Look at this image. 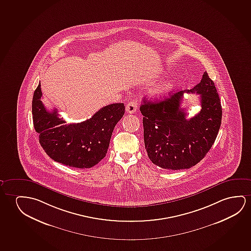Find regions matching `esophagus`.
<instances>
[{
  "label": "esophagus",
  "mask_w": 251,
  "mask_h": 251,
  "mask_svg": "<svg viewBox=\"0 0 251 251\" xmlns=\"http://www.w3.org/2000/svg\"><path fill=\"white\" fill-rule=\"evenodd\" d=\"M137 109H138V105H137V102H135V101L128 102L126 106V111L129 114H134L136 112Z\"/></svg>",
  "instance_id": "obj_1"
}]
</instances>
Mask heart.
<instances>
[{"mask_svg":"<svg viewBox=\"0 0 251 251\" xmlns=\"http://www.w3.org/2000/svg\"><path fill=\"white\" fill-rule=\"evenodd\" d=\"M173 86H174L173 82H170V81L165 82L163 84H160L157 87L154 88L153 93L157 97H161V96H164V95L168 93L169 91H171Z\"/></svg>","mask_w":251,"mask_h":251,"instance_id":"b5f03b06","label":"heart"}]
</instances>
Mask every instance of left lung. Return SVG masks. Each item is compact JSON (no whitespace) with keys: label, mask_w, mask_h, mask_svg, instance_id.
<instances>
[{"label":"left lung","mask_w":251,"mask_h":251,"mask_svg":"<svg viewBox=\"0 0 251 251\" xmlns=\"http://www.w3.org/2000/svg\"><path fill=\"white\" fill-rule=\"evenodd\" d=\"M185 92L201 95V109L189 121L180 107ZM140 110L148 156L164 169H187L199 163L213 145L221 126V102L206 72L192 90L169 93L161 101L144 100Z\"/></svg>","instance_id":"1"}]
</instances>
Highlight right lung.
<instances>
[{"label": "right lung", "instance_id": "right-lung-1", "mask_svg": "<svg viewBox=\"0 0 251 251\" xmlns=\"http://www.w3.org/2000/svg\"><path fill=\"white\" fill-rule=\"evenodd\" d=\"M41 97L40 84L33 93L32 112L34 129L47 154L58 163L76 168H91L101 161L114 127L124 116V103L104 106L88 120L66 124L57 109H46Z\"/></svg>", "mask_w": 251, "mask_h": 251}]
</instances>
